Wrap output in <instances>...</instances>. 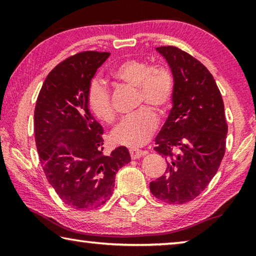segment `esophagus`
<instances>
[{
	"mask_svg": "<svg viewBox=\"0 0 256 256\" xmlns=\"http://www.w3.org/2000/svg\"><path fill=\"white\" fill-rule=\"evenodd\" d=\"M146 151H142V150H136V149H131L130 150V154H131L132 159H138L141 158L142 156L146 154Z\"/></svg>",
	"mask_w": 256,
	"mask_h": 256,
	"instance_id": "1",
	"label": "esophagus"
}]
</instances>
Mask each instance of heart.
I'll return each instance as SVG.
<instances>
[{
	"label": "heart",
	"instance_id": "1",
	"mask_svg": "<svg viewBox=\"0 0 256 256\" xmlns=\"http://www.w3.org/2000/svg\"><path fill=\"white\" fill-rule=\"evenodd\" d=\"M112 76L122 84L136 88L138 110L128 116L112 133L115 144L138 148L146 144L158 125L154 112L162 115L170 110L174 94V80L170 72L162 66H150L144 60H124L112 71ZM86 102L92 114L102 122L112 123L115 118L110 92L100 81L94 80L86 92Z\"/></svg>",
	"mask_w": 256,
	"mask_h": 256
}]
</instances>
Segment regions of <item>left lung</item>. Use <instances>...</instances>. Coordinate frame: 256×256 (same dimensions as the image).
Returning <instances> with one entry per match:
<instances>
[{
  "instance_id": "8db88e82",
  "label": "left lung",
  "mask_w": 256,
  "mask_h": 256,
  "mask_svg": "<svg viewBox=\"0 0 256 256\" xmlns=\"http://www.w3.org/2000/svg\"><path fill=\"white\" fill-rule=\"evenodd\" d=\"M174 76L172 108L156 138L154 150L168 159L164 175L150 183L158 200L190 202L214 178L226 151L228 125L222 94L210 71L175 46L157 47Z\"/></svg>"
}]
</instances>
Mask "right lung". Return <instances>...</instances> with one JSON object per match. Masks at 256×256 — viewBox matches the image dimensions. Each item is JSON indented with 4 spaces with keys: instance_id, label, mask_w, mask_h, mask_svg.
<instances>
[{
    "instance_id": "obj_1",
    "label": "right lung",
    "mask_w": 256,
    "mask_h": 256,
    "mask_svg": "<svg viewBox=\"0 0 256 256\" xmlns=\"http://www.w3.org/2000/svg\"><path fill=\"white\" fill-rule=\"evenodd\" d=\"M110 55L86 50L62 60L47 76L34 107V141L46 178L76 210L107 202L116 172L131 162L125 146L102 154L104 130L86 102L92 79Z\"/></svg>"
}]
</instances>
